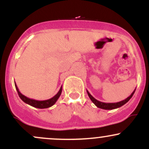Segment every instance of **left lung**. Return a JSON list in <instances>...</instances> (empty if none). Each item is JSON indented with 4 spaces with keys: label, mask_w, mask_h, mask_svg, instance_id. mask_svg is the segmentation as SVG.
<instances>
[{
    "label": "left lung",
    "mask_w": 149,
    "mask_h": 149,
    "mask_svg": "<svg viewBox=\"0 0 149 149\" xmlns=\"http://www.w3.org/2000/svg\"><path fill=\"white\" fill-rule=\"evenodd\" d=\"M135 90H136V88H135V90L132 92V93L131 95L127 97V98H126L125 100L121 101V102H116V103H105V102H100V101H98L97 100H96L95 98H94V97L90 95V93L88 91V90H87V92H88V95L89 97H90V99L91 100L92 102L95 104V105L97 107L100 108V109H105V110H112V109H118V108L122 107V106H123L124 104L127 103L128 101L132 98V97L133 96Z\"/></svg>",
    "instance_id": "1"
}]
</instances>
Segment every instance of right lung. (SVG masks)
I'll return each mask as SVG.
<instances>
[{
  "instance_id": "right-lung-1",
  "label": "right lung",
  "mask_w": 149,
  "mask_h": 149,
  "mask_svg": "<svg viewBox=\"0 0 149 149\" xmlns=\"http://www.w3.org/2000/svg\"><path fill=\"white\" fill-rule=\"evenodd\" d=\"M15 85L20 99H21L24 102H25L26 104H29V105L31 106V107H33L38 108V109H47V108L52 107V106H53L56 103V102H57L58 99H59V97H60L61 91H62V87H61L60 89H59V92L57 93V95H54V96L52 97L51 99H49V100H47L39 101V100H33V99H30L29 98V97L24 96V95H22L21 92H19V90L17 86L16 83H15Z\"/></svg>"
}]
</instances>
